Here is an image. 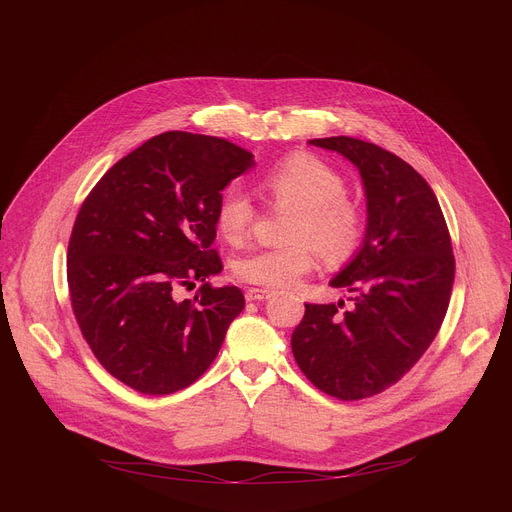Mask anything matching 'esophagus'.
<instances>
[{
    "label": "esophagus",
    "instance_id": "obj_1",
    "mask_svg": "<svg viewBox=\"0 0 512 512\" xmlns=\"http://www.w3.org/2000/svg\"><path fill=\"white\" fill-rule=\"evenodd\" d=\"M271 296H273V291L259 289V287H251V289H247V294H245L247 302H263V300H269Z\"/></svg>",
    "mask_w": 512,
    "mask_h": 512
}]
</instances>
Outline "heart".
I'll use <instances>...</instances> for the list:
<instances>
[{
  "mask_svg": "<svg viewBox=\"0 0 512 512\" xmlns=\"http://www.w3.org/2000/svg\"><path fill=\"white\" fill-rule=\"evenodd\" d=\"M263 192L279 208H289L283 239L287 243L257 249L233 265L241 281L261 287H289L310 273L318 251L326 261L348 259L364 235V214L344 192V178L312 154L281 160L261 180ZM255 208L249 194L229 188L216 208V229L239 245L251 233Z\"/></svg>",
  "mask_w": 512,
  "mask_h": 512,
  "instance_id": "b5f03b06",
  "label": "heart"
}]
</instances>
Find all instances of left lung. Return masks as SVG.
I'll list each match as a JSON object with an SVG mask.
<instances>
[{"instance_id": "1", "label": "left lung", "mask_w": 512, "mask_h": 512, "mask_svg": "<svg viewBox=\"0 0 512 512\" xmlns=\"http://www.w3.org/2000/svg\"><path fill=\"white\" fill-rule=\"evenodd\" d=\"M308 143L356 166L367 229L330 279L352 308L342 312L344 300L306 304L291 350L320 391L354 401L395 385L429 348L448 312L456 263L440 202L407 162L346 135Z\"/></svg>"}]
</instances>
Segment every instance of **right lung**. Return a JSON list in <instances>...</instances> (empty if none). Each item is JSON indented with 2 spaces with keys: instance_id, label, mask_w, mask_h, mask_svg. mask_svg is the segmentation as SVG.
<instances>
[{
  "instance_id": "1",
  "label": "right lung",
  "mask_w": 512,
  "mask_h": 512,
  "mask_svg": "<svg viewBox=\"0 0 512 512\" xmlns=\"http://www.w3.org/2000/svg\"><path fill=\"white\" fill-rule=\"evenodd\" d=\"M255 166L253 154L210 135L166 131L121 158L91 190L72 227L66 275L72 312L103 367L143 395L192 385L245 308L221 273L216 208ZM202 280L194 301L178 284Z\"/></svg>"
}]
</instances>
